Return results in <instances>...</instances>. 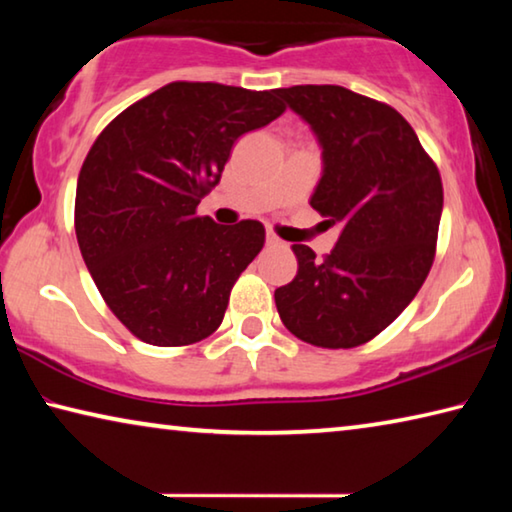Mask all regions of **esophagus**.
<instances>
[{"mask_svg":"<svg viewBox=\"0 0 512 512\" xmlns=\"http://www.w3.org/2000/svg\"><path fill=\"white\" fill-rule=\"evenodd\" d=\"M266 244H268V246H280L282 239L277 237V235H273V232H266Z\"/></svg>","mask_w":512,"mask_h":512,"instance_id":"34e87169","label":"esophagus"}]
</instances>
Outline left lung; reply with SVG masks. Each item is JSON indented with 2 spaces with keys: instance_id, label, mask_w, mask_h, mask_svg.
Returning <instances> with one entry per match:
<instances>
[{
  "instance_id": "left-lung-1",
  "label": "left lung",
  "mask_w": 512,
  "mask_h": 512,
  "mask_svg": "<svg viewBox=\"0 0 512 512\" xmlns=\"http://www.w3.org/2000/svg\"><path fill=\"white\" fill-rule=\"evenodd\" d=\"M311 126L323 176L311 207L341 225L323 262L293 244L298 275L275 289L284 327L318 348H357L409 307L436 255L443 183L400 112L341 85L275 90Z\"/></svg>"
}]
</instances>
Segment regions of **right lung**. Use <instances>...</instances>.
I'll use <instances>...</instances> for the list:
<instances>
[{"mask_svg": "<svg viewBox=\"0 0 512 512\" xmlns=\"http://www.w3.org/2000/svg\"><path fill=\"white\" fill-rule=\"evenodd\" d=\"M275 90L176 81L103 128L76 185L83 262L112 314L160 348L221 325L230 291L264 246V225L196 216L232 144L277 119Z\"/></svg>", "mask_w": 512, "mask_h": 512, "instance_id": "1", "label": "right lung"}]
</instances>
